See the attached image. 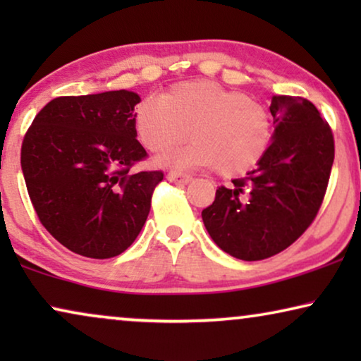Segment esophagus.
<instances>
[{"label": "esophagus", "instance_id": "34e87169", "mask_svg": "<svg viewBox=\"0 0 361 361\" xmlns=\"http://www.w3.org/2000/svg\"><path fill=\"white\" fill-rule=\"evenodd\" d=\"M167 179L174 184H187V182L192 180L190 174H184V172H177V171H171L167 172Z\"/></svg>", "mask_w": 361, "mask_h": 361}]
</instances>
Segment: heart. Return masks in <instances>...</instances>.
<instances>
[{"mask_svg": "<svg viewBox=\"0 0 361 361\" xmlns=\"http://www.w3.org/2000/svg\"><path fill=\"white\" fill-rule=\"evenodd\" d=\"M133 123L137 141L151 152L180 145L190 131L194 142L161 161L177 167H215L224 177L253 169L274 136L268 106L210 80L177 83L161 98L142 100Z\"/></svg>", "mask_w": 361, "mask_h": 361, "instance_id": "heart-1", "label": "heart"}]
</instances>
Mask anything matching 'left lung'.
Segmentation results:
<instances>
[{
    "mask_svg": "<svg viewBox=\"0 0 361 361\" xmlns=\"http://www.w3.org/2000/svg\"><path fill=\"white\" fill-rule=\"evenodd\" d=\"M274 136L255 171L216 189L202 210L212 240L243 261L271 258L309 228L322 205L335 145L329 123L302 97L274 95Z\"/></svg>",
    "mask_w": 361,
    "mask_h": 361,
    "instance_id": "8db88e82",
    "label": "left lung"
}]
</instances>
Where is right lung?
Listing matches in <instances>:
<instances>
[{
	"label": "right lung",
	"mask_w": 361,
	"mask_h": 361,
	"mask_svg": "<svg viewBox=\"0 0 361 361\" xmlns=\"http://www.w3.org/2000/svg\"><path fill=\"white\" fill-rule=\"evenodd\" d=\"M135 92L57 97L34 118L21 167L37 219L59 243L93 259L121 255L149 215L162 171L131 172L147 152L136 140Z\"/></svg>",
	"instance_id": "add662e5"
}]
</instances>
